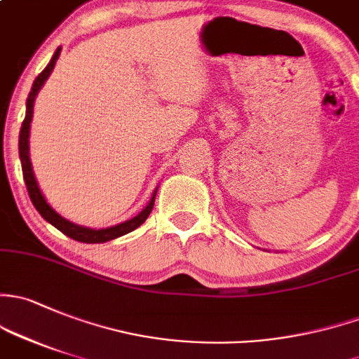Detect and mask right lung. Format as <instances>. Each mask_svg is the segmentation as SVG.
<instances>
[{
    "mask_svg": "<svg viewBox=\"0 0 359 359\" xmlns=\"http://www.w3.org/2000/svg\"><path fill=\"white\" fill-rule=\"evenodd\" d=\"M60 53H62V48H56L55 55H53V58L50 60V63H48L46 69L41 72V74L36 77V81H34L32 89H30L29 97H27V103H25V118H24V123H22L20 135H18V154H20V163H22V172H24L25 186H27L30 201H32V205L36 206V210L39 211L41 217H43L46 222H50L53 227L58 229L60 232H63L65 236H69L70 239L79 241V243H88V244L108 243V241L116 239V237H120V236H126V233H129V232H132V230L137 229L139 225L144 224L146 218L149 217L151 210H153L158 187L154 189L149 203L144 206V208H142V211H139L135 217L122 222V224L111 225V227H107V229H89V227H82V225L74 224V222L63 218L58 211L53 210V206L46 201L43 191H41L39 184H37L36 175H34L32 163H30L29 137H30V122H32L36 96H37V93L41 90V88L44 86V82L48 81V77L51 75L53 69H55L56 60L60 58Z\"/></svg>",
    "mask_w": 359,
    "mask_h": 359,
    "instance_id": "1",
    "label": "right lung"
}]
</instances>
